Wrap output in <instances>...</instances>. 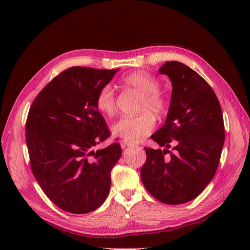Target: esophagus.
Returning a JSON list of instances; mask_svg holds the SVG:
<instances>
[{
    "mask_svg": "<svg viewBox=\"0 0 250 250\" xmlns=\"http://www.w3.org/2000/svg\"><path fill=\"white\" fill-rule=\"evenodd\" d=\"M121 145H122V148H125V147H130V146H133V144L132 143H130V142H128V141H123L122 143H121Z\"/></svg>",
    "mask_w": 250,
    "mask_h": 250,
    "instance_id": "obj_1",
    "label": "esophagus"
}]
</instances>
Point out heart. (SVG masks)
<instances>
[{"mask_svg": "<svg viewBox=\"0 0 250 250\" xmlns=\"http://www.w3.org/2000/svg\"><path fill=\"white\" fill-rule=\"evenodd\" d=\"M122 86L141 94V99L138 105L140 115L134 117H124L120 119L112 126V132L130 143L143 141L153 130L156 116L162 117L168 110V100L166 96L158 90L160 83L145 72H134L124 77ZM96 107L106 117L115 116L118 110L115 90L110 85H104L98 92L96 97Z\"/></svg>", "mask_w": 250, "mask_h": 250, "instance_id": "1", "label": "heart"}]
</instances>
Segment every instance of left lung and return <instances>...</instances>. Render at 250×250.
I'll use <instances>...</instances> for the list:
<instances>
[{
  "label": "left lung",
  "mask_w": 250,
  "mask_h": 250,
  "mask_svg": "<svg viewBox=\"0 0 250 250\" xmlns=\"http://www.w3.org/2000/svg\"><path fill=\"white\" fill-rule=\"evenodd\" d=\"M158 72L168 75L173 88L166 123L151 139L166 149L144 148L141 178L157 200L183 204L197 197L215 175L225 137L223 115L213 88L191 67L167 62Z\"/></svg>",
  "instance_id": "obj_1"
}]
</instances>
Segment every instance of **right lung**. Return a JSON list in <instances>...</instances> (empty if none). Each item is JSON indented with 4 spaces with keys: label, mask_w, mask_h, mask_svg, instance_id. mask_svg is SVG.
Segmentation results:
<instances>
[{
    "label": "right lung",
    "mask_w": 250,
    "mask_h": 250,
    "mask_svg": "<svg viewBox=\"0 0 250 250\" xmlns=\"http://www.w3.org/2000/svg\"><path fill=\"white\" fill-rule=\"evenodd\" d=\"M120 69L70 67L34 99L26 122L31 170L49 199L65 211L86 214L106 199L119 143L94 151L110 131L96 97Z\"/></svg>",
    "instance_id": "obj_1"
}]
</instances>
